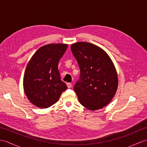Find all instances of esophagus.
I'll return each instance as SVG.
<instances>
[{
    "label": "esophagus",
    "mask_w": 147,
    "mask_h": 147,
    "mask_svg": "<svg viewBox=\"0 0 147 147\" xmlns=\"http://www.w3.org/2000/svg\"><path fill=\"white\" fill-rule=\"evenodd\" d=\"M66 85H67V88H71L72 85H71V83H66Z\"/></svg>",
    "instance_id": "esophagus-1"
}]
</instances>
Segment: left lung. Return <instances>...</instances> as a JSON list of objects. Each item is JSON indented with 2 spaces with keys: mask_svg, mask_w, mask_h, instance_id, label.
Returning <instances> with one entry per match:
<instances>
[{
  "mask_svg": "<svg viewBox=\"0 0 147 147\" xmlns=\"http://www.w3.org/2000/svg\"><path fill=\"white\" fill-rule=\"evenodd\" d=\"M80 69L74 90L81 104L90 111L102 109L116 93L117 74L110 57L99 47L88 42L71 45Z\"/></svg>",
  "mask_w": 147,
  "mask_h": 147,
  "instance_id": "8db88e82",
  "label": "left lung"
}]
</instances>
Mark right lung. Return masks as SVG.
I'll use <instances>...</instances> for the list:
<instances>
[{
    "mask_svg": "<svg viewBox=\"0 0 147 147\" xmlns=\"http://www.w3.org/2000/svg\"><path fill=\"white\" fill-rule=\"evenodd\" d=\"M67 45L51 43L36 51L28 64L23 78L24 93L30 102L39 108H48L60 98L67 87L61 80L59 61Z\"/></svg>",
    "mask_w": 147,
    "mask_h": 147,
    "instance_id": "obj_1",
    "label": "right lung"
}]
</instances>
